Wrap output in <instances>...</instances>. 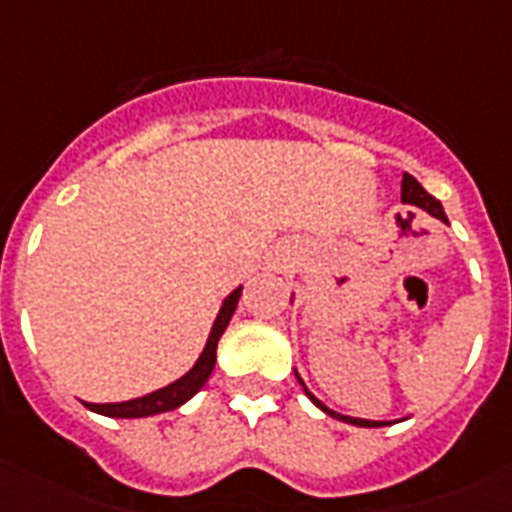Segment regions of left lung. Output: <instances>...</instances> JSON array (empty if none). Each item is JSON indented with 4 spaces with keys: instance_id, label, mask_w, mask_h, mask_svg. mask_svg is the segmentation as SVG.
<instances>
[{
    "instance_id": "1",
    "label": "left lung",
    "mask_w": 512,
    "mask_h": 512,
    "mask_svg": "<svg viewBox=\"0 0 512 512\" xmlns=\"http://www.w3.org/2000/svg\"><path fill=\"white\" fill-rule=\"evenodd\" d=\"M401 201H404V204H414V207L425 209V212H430V215L438 217V220H444V217H446L444 215V207H441V201H438L436 196H430V193L425 191V188H422V185L417 183V180H414L412 175H404V180H401ZM297 380H300V377H297ZM300 385H303L305 396L311 398L313 404L319 406L321 412H327L329 417H337V420L348 422V425H358V428H380V425H388V422H380V420H358V417H348V414L332 412L329 406L321 404L319 398L313 396L311 390L305 388L303 380H300Z\"/></svg>"
}]
</instances>
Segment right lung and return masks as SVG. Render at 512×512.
Masks as SVG:
<instances>
[{
    "label": "right lung",
    "instance_id": "1",
    "mask_svg": "<svg viewBox=\"0 0 512 512\" xmlns=\"http://www.w3.org/2000/svg\"><path fill=\"white\" fill-rule=\"evenodd\" d=\"M241 287H236L231 295L223 300V308L217 313L215 324H212V332L207 337V345L201 350V356L196 358L193 369L180 377V380L170 382L167 388H159L148 396L132 398V401H119V404H87V409L98 414H106V417H122V420H135V417H151V414H162L172 412L177 406H183L188 398H193L204 388V382L209 380V374L215 369L217 361V342L223 337L228 321H231L236 305H239Z\"/></svg>",
    "mask_w": 512,
    "mask_h": 512
}]
</instances>
